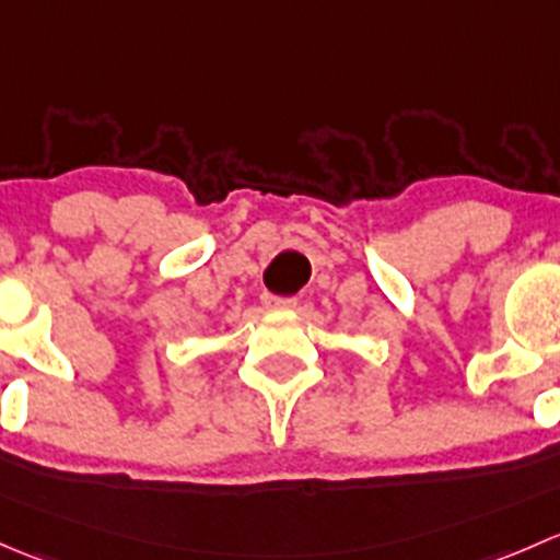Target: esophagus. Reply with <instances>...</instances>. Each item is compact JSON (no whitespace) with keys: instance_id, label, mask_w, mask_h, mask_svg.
Wrapping results in <instances>:
<instances>
[{"instance_id":"34e87169","label":"esophagus","mask_w":560,"mask_h":560,"mask_svg":"<svg viewBox=\"0 0 560 560\" xmlns=\"http://www.w3.org/2000/svg\"><path fill=\"white\" fill-rule=\"evenodd\" d=\"M261 302H264V307H269V310H293L296 307V299L293 296H278V293H264L261 296Z\"/></svg>"}]
</instances>
